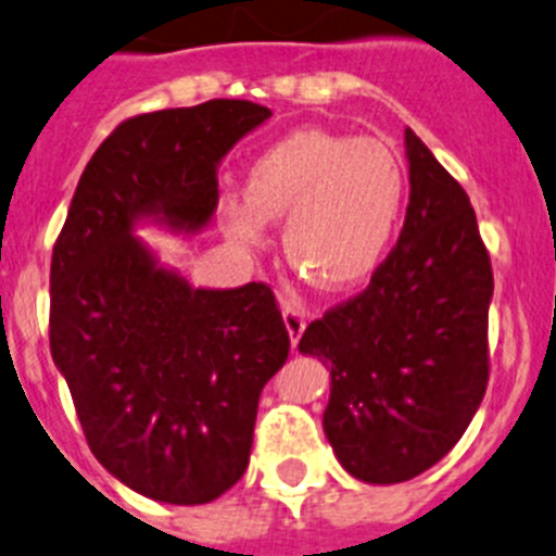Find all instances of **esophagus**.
Wrapping results in <instances>:
<instances>
[{"mask_svg": "<svg viewBox=\"0 0 556 556\" xmlns=\"http://www.w3.org/2000/svg\"><path fill=\"white\" fill-rule=\"evenodd\" d=\"M282 320H285V329H288V337H290V349H295V345H299V340H302V334H304L307 318H304L299 309L285 307L282 309Z\"/></svg>", "mask_w": 556, "mask_h": 556, "instance_id": "obj_1", "label": "esophagus"}]
</instances>
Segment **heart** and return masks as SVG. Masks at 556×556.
<instances>
[{"instance_id": "1", "label": "heart", "mask_w": 556, "mask_h": 556, "mask_svg": "<svg viewBox=\"0 0 556 556\" xmlns=\"http://www.w3.org/2000/svg\"><path fill=\"white\" fill-rule=\"evenodd\" d=\"M408 197L401 155L378 139L299 128L268 144L243 197L222 205V227L249 249L268 247L285 222V252L302 277L354 290L387 261Z\"/></svg>"}]
</instances>
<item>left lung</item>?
<instances>
[{
    "mask_svg": "<svg viewBox=\"0 0 556 556\" xmlns=\"http://www.w3.org/2000/svg\"><path fill=\"white\" fill-rule=\"evenodd\" d=\"M406 222L365 293L307 326L329 367L324 433L351 477L392 485L458 444L489 383V252L458 180L406 128Z\"/></svg>",
    "mask_w": 556,
    "mask_h": 556,
    "instance_id": "obj_1",
    "label": "left lung"
}]
</instances>
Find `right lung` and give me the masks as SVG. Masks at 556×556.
I'll return each instance as SVG.
<instances>
[{"label":"right lung","mask_w":556,"mask_h":556,"mask_svg":"<svg viewBox=\"0 0 556 556\" xmlns=\"http://www.w3.org/2000/svg\"><path fill=\"white\" fill-rule=\"evenodd\" d=\"M271 117L205 101L131 117L81 173L51 254V356L103 469L167 505H205L247 471L257 401L290 351L263 282L194 288L139 227L197 236L219 164Z\"/></svg>","instance_id":"right-lung-1"}]
</instances>
